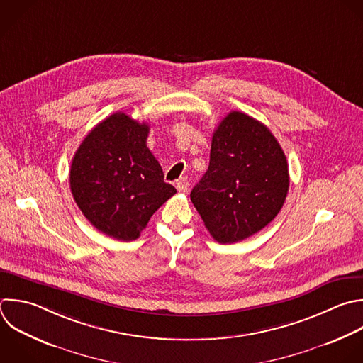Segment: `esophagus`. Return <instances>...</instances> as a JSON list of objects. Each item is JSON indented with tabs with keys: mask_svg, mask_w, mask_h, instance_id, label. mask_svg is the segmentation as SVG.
Segmentation results:
<instances>
[{
	"mask_svg": "<svg viewBox=\"0 0 363 363\" xmlns=\"http://www.w3.org/2000/svg\"><path fill=\"white\" fill-rule=\"evenodd\" d=\"M176 187H177L179 193H187V190H189V180H187V177L179 179L177 183H176Z\"/></svg>",
	"mask_w": 363,
	"mask_h": 363,
	"instance_id": "obj_1",
	"label": "esophagus"
}]
</instances>
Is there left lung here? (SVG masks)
Returning <instances> with one entry per match:
<instances>
[{
	"label": "left lung",
	"instance_id": "left-lung-1",
	"mask_svg": "<svg viewBox=\"0 0 363 363\" xmlns=\"http://www.w3.org/2000/svg\"><path fill=\"white\" fill-rule=\"evenodd\" d=\"M289 187L286 157L257 119L230 112L213 133L210 164L190 199L211 237L242 241L279 213Z\"/></svg>",
	"mask_w": 363,
	"mask_h": 363
}]
</instances>
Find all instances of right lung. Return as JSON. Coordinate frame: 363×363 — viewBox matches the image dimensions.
<instances>
[{
  "label": "right lung",
  "mask_w": 363,
  "mask_h": 363,
  "mask_svg": "<svg viewBox=\"0 0 363 363\" xmlns=\"http://www.w3.org/2000/svg\"><path fill=\"white\" fill-rule=\"evenodd\" d=\"M147 135V123L116 112L88 133L72 159L69 183L78 207L116 240H136L153 213L176 194L146 146Z\"/></svg>",
  "instance_id": "add662e5"
}]
</instances>
